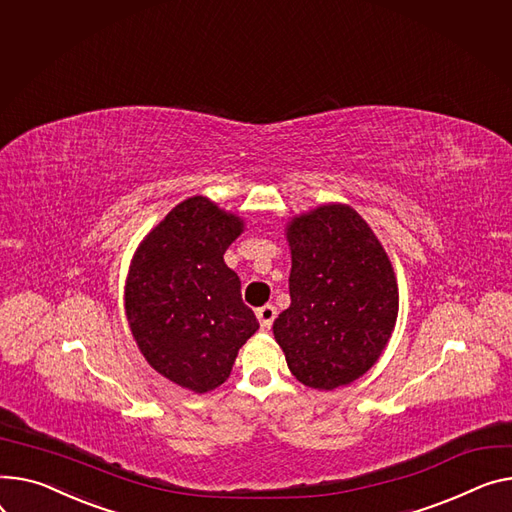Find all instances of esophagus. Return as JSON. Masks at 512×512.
Segmentation results:
<instances>
[{
    "mask_svg": "<svg viewBox=\"0 0 512 512\" xmlns=\"http://www.w3.org/2000/svg\"><path fill=\"white\" fill-rule=\"evenodd\" d=\"M276 315H278V311L274 304H265V306H261V309H257V319L261 323V329L267 331L271 327V323H274Z\"/></svg>",
    "mask_w": 512,
    "mask_h": 512,
    "instance_id": "esophagus-1",
    "label": "esophagus"
}]
</instances>
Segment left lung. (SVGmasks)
I'll return each mask as SVG.
<instances>
[{"mask_svg":"<svg viewBox=\"0 0 512 512\" xmlns=\"http://www.w3.org/2000/svg\"><path fill=\"white\" fill-rule=\"evenodd\" d=\"M290 306L274 321L288 368L306 387L350 385L379 360L397 321L391 261L348 206H321L288 226Z\"/></svg>","mask_w":512,"mask_h":512,"instance_id":"8db88e82","label":"left lung"}]
</instances>
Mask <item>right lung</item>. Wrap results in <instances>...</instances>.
<instances>
[{
	"mask_svg": "<svg viewBox=\"0 0 512 512\" xmlns=\"http://www.w3.org/2000/svg\"><path fill=\"white\" fill-rule=\"evenodd\" d=\"M241 218L191 197L144 238L125 288L131 333L148 364L195 393L222 385L238 348L259 329L224 253Z\"/></svg>",
	"mask_w": 512,
	"mask_h": 512,
	"instance_id": "1",
	"label": "right lung"
}]
</instances>
